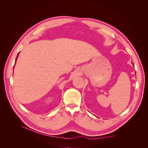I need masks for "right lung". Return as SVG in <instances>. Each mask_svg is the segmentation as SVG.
<instances>
[{
  "label": "right lung",
  "mask_w": 148,
  "mask_h": 148,
  "mask_svg": "<svg viewBox=\"0 0 148 148\" xmlns=\"http://www.w3.org/2000/svg\"><path fill=\"white\" fill-rule=\"evenodd\" d=\"M18 56H17V57H16V59H17V57H18Z\"/></svg>",
  "instance_id": "right-lung-1"
}]
</instances>
